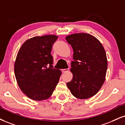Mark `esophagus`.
I'll list each match as a JSON object with an SVG mask.
<instances>
[{
	"label": "esophagus",
	"mask_w": 125,
	"mask_h": 125,
	"mask_svg": "<svg viewBox=\"0 0 125 125\" xmlns=\"http://www.w3.org/2000/svg\"><path fill=\"white\" fill-rule=\"evenodd\" d=\"M69 70V68H67V69H62V72H63V73H64V72H68Z\"/></svg>",
	"instance_id": "obj_1"
}]
</instances>
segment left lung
Wrapping results in <instances>:
<instances>
[{"mask_svg": "<svg viewBox=\"0 0 125 125\" xmlns=\"http://www.w3.org/2000/svg\"><path fill=\"white\" fill-rule=\"evenodd\" d=\"M66 40L74 52L70 69L73 79L67 86L76 98H89L98 92L105 80V51L100 41L89 34H71Z\"/></svg>", "mask_w": 125, "mask_h": 125, "instance_id": "8db88e82", "label": "left lung"}]
</instances>
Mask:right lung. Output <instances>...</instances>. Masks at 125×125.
Here are the masks:
<instances>
[{
  "instance_id": "right-lung-1",
  "label": "right lung",
  "mask_w": 125,
  "mask_h": 125,
  "mask_svg": "<svg viewBox=\"0 0 125 125\" xmlns=\"http://www.w3.org/2000/svg\"><path fill=\"white\" fill-rule=\"evenodd\" d=\"M55 35L32 37L20 48L14 63L17 84L30 99L42 101L52 95L62 72L53 68L52 45L58 39Z\"/></svg>"
}]
</instances>
